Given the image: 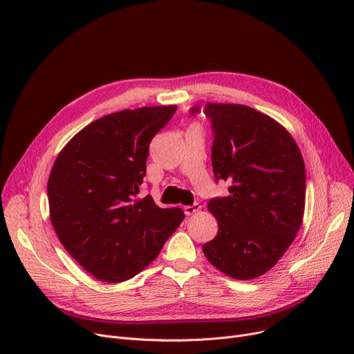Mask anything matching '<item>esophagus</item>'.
I'll return each mask as SVG.
<instances>
[{"label":"esophagus","mask_w":354,"mask_h":354,"mask_svg":"<svg viewBox=\"0 0 354 354\" xmlns=\"http://www.w3.org/2000/svg\"><path fill=\"white\" fill-rule=\"evenodd\" d=\"M199 209H201V205H199V203H194V205L185 207V208H183V212H185V215L189 216V215H194L195 212H198Z\"/></svg>","instance_id":"34e87169"}]
</instances>
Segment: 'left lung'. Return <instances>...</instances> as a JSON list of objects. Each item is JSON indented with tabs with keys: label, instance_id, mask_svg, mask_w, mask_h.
I'll use <instances>...</instances> for the list:
<instances>
[{
	"label": "left lung",
	"instance_id": "8db88e82",
	"mask_svg": "<svg viewBox=\"0 0 354 354\" xmlns=\"http://www.w3.org/2000/svg\"><path fill=\"white\" fill-rule=\"evenodd\" d=\"M203 113L214 132V175L230 183V195L208 202L218 234L202 251L228 277L252 280L278 263L301 227L304 160L286 127L261 111L207 103Z\"/></svg>",
	"mask_w": 354,
	"mask_h": 354
}]
</instances>
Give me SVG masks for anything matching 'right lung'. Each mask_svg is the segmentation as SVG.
<instances>
[{
	"label": "right lung",
	"mask_w": 354,
	"mask_h": 354,
	"mask_svg": "<svg viewBox=\"0 0 354 354\" xmlns=\"http://www.w3.org/2000/svg\"><path fill=\"white\" fill-rule=\"evenodd\" d=\"M178 106L122 110L87 124L59 153L47 183L60 243L93 277L122 283L159 255L180 225V208L136 198L149 143Z\"/></svg>",
	"instance_id": "right-lung-1"
}]
</instances>
